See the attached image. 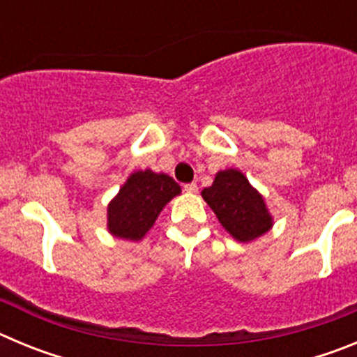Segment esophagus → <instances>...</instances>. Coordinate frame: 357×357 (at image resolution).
<instances>
[{
	"instance_id": "1",
	"label": "esophagus",
	"mask_w": 357,
	"mask_h": 357,
	"mask_svg": "<svg viewBox=\"0 0 357 357\" xmlns=\"http://www.w3.org/2000/svg\"><path fill=\"white\" fill-rule=\"evenodd\" d=\"M182 188H184L185 193H197V191H198V185L195 184V182H189V184H184V185H182Z\"/></svg>"
}]
</instances>
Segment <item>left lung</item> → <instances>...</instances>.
I'll use <instances>...</instances> for the list:
<instances>
[{"label": "left lung", "mask_w": 357, "mask_h": 357, "mask_svg": "<svg viewBox=\"0 0 357 357\" xmlns=\"http://www.w3.org/2000/svg\"><path fill=\"white\" fill-rule=\"evenodd\" d=\"M202 197L238 241H252L272 227L263 197L238 169L218 173L213 185L202 191Z\"/></svg>", "instance_id": "left-lung-1"}]
</instances>
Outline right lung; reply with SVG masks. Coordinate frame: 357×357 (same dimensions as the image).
<instances>
[{"mask_svg":"<svg viewBox=\"0 0 357 357\" xmlns=\"http://www.w3.org/2000/svg\"><path fill=\"white\" fill-rule=\"evenodd\" d=\"M181 193V185L168 175L150 172L132 173L127 184L109 206V230L123 239L143 238L162 207Z\"/></svg>","mask_w":357,"mask_h":357,"instance_id":"right-lung-1","label":"right lung"}]
</instances>
